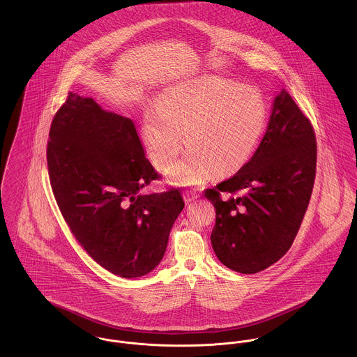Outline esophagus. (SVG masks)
<instances>
[{"label": "esophagus", "mask_w": 357, "mask_h": 357, "mask_svg": "<svg viewBox=\"0 0 357 357\" xmlns=\"http://www.w3.org/2000/svg\"><path fill=\"white\" fill-rule=\"evenodd\" d=\"M197 197H198V195H197V194H194V192H183V198H185V202H186V204H190L192 201H195V199H197Z\"/></svg>", "instance_id": "1"}]
</instances>
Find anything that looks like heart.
Here are the masks:
<instances>
[{
	"label": "heart",
	"instance_id": "1",
	"mask_svg": "<svg viewBox=\"0 0 357 357\" xmlns=\"http://www.w3.org/2000/svg\"><path fill=\"white\" fill-rule=\"evenodd\" d=\"M268 122V107L252 86L215 76H201L165 89L158 107L142 119V137L152 162L172 165L185 148L183 160L167 171L178 186H202L218 174L246 165Z\"/></svg>",
	"mask_w": 357,
	"mask_h": 357
}]
</instances>
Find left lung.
Returning a JSON list of instances; mask_svg holds the SVG:
<instances>
[{
	"label": "left lung",
	"mask_w": 357,
	"mask_h": 357,
	"mask_svg": "<svg viewBox=\"0 0 357 357\" xmlns=\"http://www.w3.org/2000/svg\"><path fill=\"white\" fill-rule=\"evenodd\" d=\"M315 168L314 129L281 89L252 158L232 178L205 190L216 209L211 242L222 265L252 275L289 250L311 198Z\"/></svg>",
	"instance_id": "8db88e82"
}]
</instances>
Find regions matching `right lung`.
I'll return each mask as SVG.
<instances>
[{
  "mask_svg": "<svg viewBox=\"0 0 357 357\" xmlns=\"http://www.w3.org/2000/svg\"><path fill=\"white\" fill-rule=\"evenodd\" d=\"M47 165L58 208L92 259L123 278L160 264L185 202L178 189L142 192L159 175L130 118L69 92L50 128Z\"/></svg>",
  "mask_w": 357,
  "mask_h": 357,
  "instance_id": "right-lung-1",
  "label": "right lung"
}]
</instances>
